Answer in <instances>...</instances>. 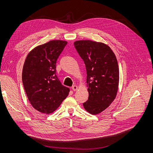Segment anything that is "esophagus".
Listing matches in <instances>:
<instances>
[{
	"label": "esophagus",
	"instance_id": "esophagus-1",
	"mask_svg": "<svg viewBox=\"0 0 153 153\" xmlns=\"http://www.w3.org/2000/svg\"><path fill=\"white\" fill-rule=\"evenodd\" d=\"M72 90H73L74 91H77L78 89V87H77V85H73V86L72 87Z\"/></svg>",
	"mask_w": 153,
	"mask_h": 153
}]
</instances>
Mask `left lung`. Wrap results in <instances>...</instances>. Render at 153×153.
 <instances>
[{
  "label": "left lung",
  "instance_id": "left-lung-1",
  "mask_svg": "<svg viewBox=\"0 0 153 153\" xmlns=\"http://www.w3.org/2000/svg\"><path fill=\"white\" fill-rule=\"evenodd\" d=\"M74 45L87 71L89 97L83 106L91 114H99L110 106L117 96L119 82L117 58L111 48L103 43L79 40Z\"/></svg>",
  "mask_w": 153,
  "mask_h": 153
}]
</instances>
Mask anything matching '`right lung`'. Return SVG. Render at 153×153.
Returning <instances> with one entry per match:
<instances>
[{"label":"right lung","instance_id":"1","mask_svg":"<svg viewBox=\"0 0 153 153\" xmlns=\"http://www.w3.org/2000/svg\"><path fill=\"white\" fill-rule=\"evenodd\" d=\"M68 42L52 40L39 45L27 55L22 71V82L33 107L43 114L57 109L69 94L56 74V63Z\"/></svg>","mask_w":153,"mask_h":153}]
</instances>
